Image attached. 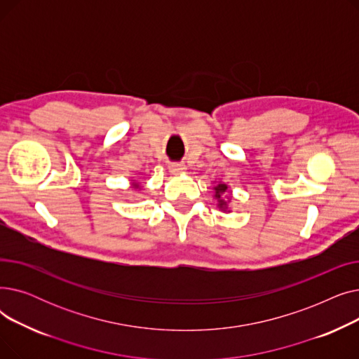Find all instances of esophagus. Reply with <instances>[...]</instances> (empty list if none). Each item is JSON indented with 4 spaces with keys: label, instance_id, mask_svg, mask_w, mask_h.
Returning a JSON list of instances; mask_svg holds the SVG:
<instances>
[{
    "label": "esophagus",
    "instance_id": "esophagus-1",
    "mask_svg": "<svg viewBox=\"0 0 359 359\" xmlns=\"http://www.w3.org/2000/svg\"><path fill=\"white\" fill-rule=\"evenodd\" d=\"M168 172L172 175H180V173H184L186 172V167L184 164H170L168 165Z\"/></svg>",
    "mask_w": 359,
    "mask_h": 359
}]
</instances>
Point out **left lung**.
Wrapping results in <instances>:
<instances>
[{
    "instance_id": "obj_1",
    "label": "left lung",
    "mask_w": 359,
    "mask_h": 359,
    "mask_svg": "<svg viewBox=\"0 0 359 359\" xmlns=\"http://www.w3.org/2000/svg\"><path fill=\"white\" fill-rule=\"evenodd\" d=\"M214 191H215V199H218V208L221 211H229V202L224 199V194L227 192V184H225V183H218L214 187Z\"/></svg>"
}]
</instances>
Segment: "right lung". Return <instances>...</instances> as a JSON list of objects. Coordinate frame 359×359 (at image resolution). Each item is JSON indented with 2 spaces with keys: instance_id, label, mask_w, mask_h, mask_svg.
<instances>
[{
  "instance_id": "obj_1",
  "label": "right lung",
  "mask_w": 359,
  "mask_h": 359,
  "mask_svg": "<svg viewBox=\"0 0 359 359\" xmlns=\"http://www.w3.org/2000/svg\"><path fill=\"white\" fill-rule=\"evenodd\" d=\"M134 186H135V187H138V184H137V183H134Z\"/></svg>"
}]
</instances>
